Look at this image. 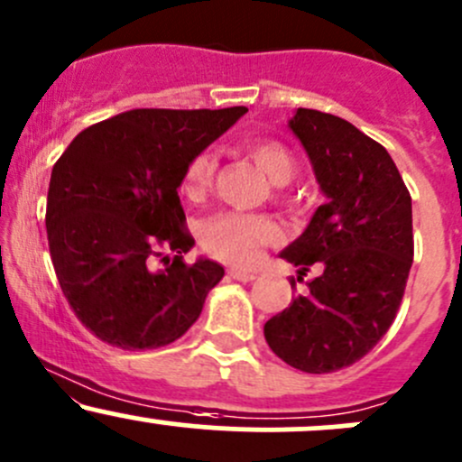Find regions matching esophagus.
<instances>
[{"instance_id":"1","label":"esophagus","mask_w":462,"mask_h":462,"mask_svg":"<svg viewBox=\"0 0 462 462\" xmlns=\"http://www.w3.org/2000/svg\"><path fill=\"white\" fill-rule=\"evenodd\" d=\"M227 274H230L232 279H236V281H244V283H247V281H254V279H256V272H252V270H241V268H230V270H227Z\"/></svg>"}]
</instances>
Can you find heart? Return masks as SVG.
I'll return each instance as SVG.
<instances>
[{"label": "heart", "mask_w": 462, "mask_h": 462, "mask_svg": "<svg viewBox=\"0 0 462 462\" xmlns=\"http://www.w3.org/2000/svg\"><path fill=\"white\" fill-rule=\"evenodd\" d=\"M245 154L274 186H285L294 177L296 162L283 143L252 142L245 145ZM212 174H215V159L206 152L199 154L183 174L181 192L192 201H199L210 188ZM276 236H279V226L270 217L223 212L203 226L201 244L218 259L252 265L259 259L261 245L272 244Z\"/></svg>", "instance_id": "1"}]
</instances>
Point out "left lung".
Instances as JSON below:
<instances>
[{
    "mask_svg": "<svg viewBox=\"0 0 462 462\" xmlns=\"http://www.w3.org/2000/svg\"><path fill=\"white\" fill-rule=\"evenodd\" d=\"M288 128L325 203L279 256L300 276L320 272L263 334L288 365L328 374L365 356L394 323L414 261L411 197L390 152L341 116L296 108Z\"/></svg>",
    "mask_w": 462,
    "mask_h": 462,
    "instance_id": "left-lung-1",
    "label": "left lung"
}]
</instances>
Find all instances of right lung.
I'll return each instance as SVG.
<instances>
[{
    "label": "right lung",
    "mask_w": 462,
    "mask_h": 462,
    "mask_svg": "<svg viewBox=\"0 0 462 462\" xmlns=\"http://www.w3.org/2000/svg\"><path fill=\"white\" fill-rule=\"evenodd\" d=\"M245 113V106L128 110L81 130L55 163L51 259L77 319L104 343L163 347L199 319L226 272L203 256L183 263L194 239L177 190L192 159Z\"/></svg>",
    "instance_id": "1"
}]
</instances>
